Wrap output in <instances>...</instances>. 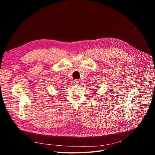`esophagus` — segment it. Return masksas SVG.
<instances>
[{
	"mask_svg": "<svg viewBox=\"0 0 155 155\" xmlns=\"http://www.w3.org/2000/svg\"><path fill=\"white\" fill-rule=\"evenodd\" d=\"M74 83H75V84H80V81L79 80H74Z\"/></svg>",
	"mask_w": 155,
	"mask_h": 155,
	"instance_id": "34e87169",
	"label": "esophagus"
}]
</instances>
